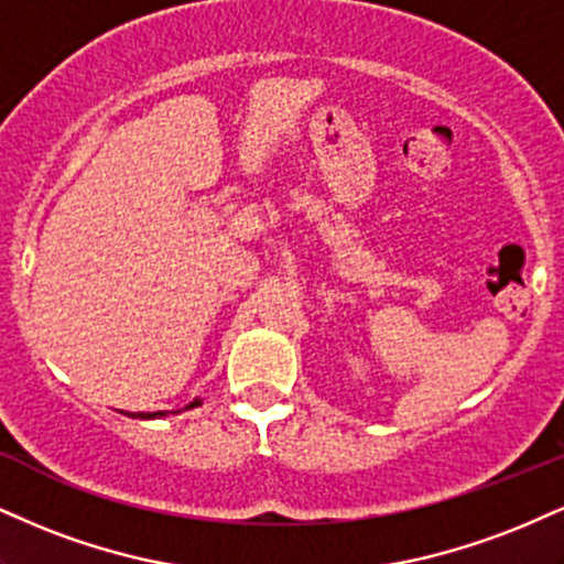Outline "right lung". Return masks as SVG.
Returning <instances> with one entry per match:
<instances>
[{
  "label": "right lung",
  "mask_w": 564,
  "mask_h": 564,
  "mask_svg": "<svg viewBox=\"0 0 564 564\" xmlns=\"http://www.w3.org/2000/svg\"><path fill=\"white\" fill-rule=\"evenodd\" d=\"M202 404V399H194L192 404L186 406V410H192V406H199ZM181 412V410H178ZM167 412H135V415H131V417H141V420H154V417H165Z\"/></svg>",
  "instance_id": "obj_1"
}]
</instances>
